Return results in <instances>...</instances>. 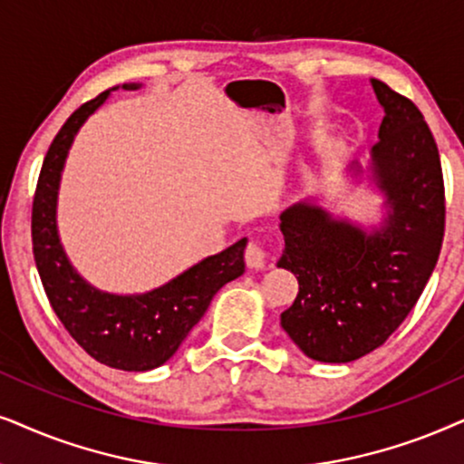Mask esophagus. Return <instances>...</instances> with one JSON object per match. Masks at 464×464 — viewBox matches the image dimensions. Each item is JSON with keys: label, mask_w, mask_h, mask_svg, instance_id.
<instances>
[{"label": "esophagus", "mask_w": 464, "mask_h": 464, "mask_svg": "<svg viewBox=\"0 0 464 464\" xmlns=\"http://www.w3.org/2000/svg\"><path fill=\"white\" fill-rule=\"evenodd\" d=\"M244 256H246V263H248V267H252V269L266 267V263H267V250L261 242H250L248 246H246Z\"/></svg>", "instance_id": "1"}]
</instances>
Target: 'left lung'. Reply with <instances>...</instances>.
I'll return each mask as SVG.
<instances>
[{
  "instance_id": "8db88e82",
  "label": "left lung",
  "mask_w": 464,
  "mask_h": 464,
  "mask_svg": "<svg viewBox=\"0 0 464 464\" xmlns=\"http://www.w3.org/2000/svg\"><path fill=\"white\" fill-rule=\"evenodd\" d=\"M372 90L385 111L371 167L388 197L385 225L366 233L306 203L280 216L278 267L300 283L280 325L316 362H353L379 349L418 304L443 244L445 186L435 137L409 98L377 79Z\"/></svg>"
}]
</instances>
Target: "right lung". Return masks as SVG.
Segmentation results:
<instances>
[{
  "instance_id": "obj_1",
  "label": "right lung",
  "mask_w": 464,
  "mask_h": 464,
  "mask_svg": "<svg viewBox=\"0 0 464 464\" xmlns=\"http://www.w3.org/2000/svg\"><path fill=\"white\" fill-rule=\"evenodd\" d=\"M109 93L81 104L46 151L32 205L34 259L51 308L76 344L111 368L143 372L167 362L201 321L220 286L244 274L246 239L143 295L102 293L74 272L57 237V188L76 130Z\"/></svg>"
}]
</instances>
